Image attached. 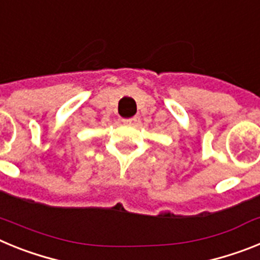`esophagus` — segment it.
<instances>
[{
    "label": "esophagus",
    "instance_id": "1",
    "mask_svg": "<svg viewBox=\"0 0 260 260\" xmlns=\"http://www.w3.org/2000/svg\"><path fill=\"white\" fill-rule=\"evenodd\" d=\"M137 122V117L134 118H127V119H123V123H127V125H132V123Z\"/></svg>",
    "mask_w": 260,
    "mask_h": 260
}]
</instances>
